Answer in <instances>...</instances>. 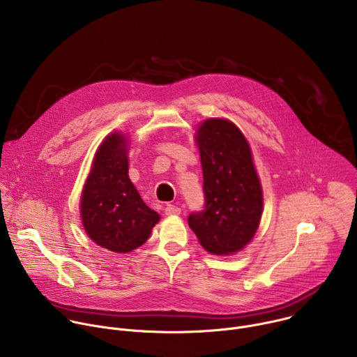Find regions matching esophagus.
I'll list each match as a JSON object with an SVG mask.
<instances>
[{"mask_svg": "<svg viewBox=\"0 0 357 357\" xmlns=\"http://www.w3.org/2000/svg\"><path fill=\"white\" fill-rule=\"evenodd\" d=\"M165 213L168 216H174V215H179L181 213V208L175 206V205H167L165 206Z\"/></svg>", "mask_w": 357, "mask_h": 357, "instance_id": "34e87169", "label": "esophagus"}]
</instances>
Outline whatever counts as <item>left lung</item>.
Returning <instances> with one entry per match:
<instances>
[{
	"label": "left lung",
	"instance_id": "left-lung-1",
	"mask_svg": "<svg viewBox=\"0 0 357 357\" xmlns=\"http://www.w3.org/2000/svg\"><path fill=\"white\" fill-rule=\"evenodd\" d=\"M203 171L205 206L192 212L189 227L213 254L241 250L256 233L263 192L241 131L230 121L206 120L196 135Z\"/></svg>",
	"mask_w": 357,
	"mask_h": 357
}]
</instances>
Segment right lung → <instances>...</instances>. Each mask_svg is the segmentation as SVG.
<instances>
[{
	"instance_id": "1",
	"label": "right lung",
	"mask_w": 357,
	"mask_h": 357,
	"mask_svg": "<svg viewBox=\"0 0 357 357\" xmlns=\"http://www.w3.org/2000/svg\"><path fill=\"white\" fill-rule=\"evenodd\" d=\"M80 213L89 237L114 252H128L144 244L160 220L128 178L123 135L107 137L98 148L83 189Z\"/></svg>"
}]
</instances>
